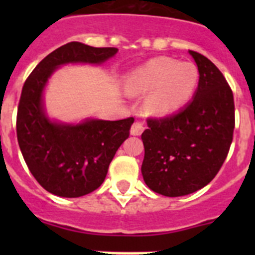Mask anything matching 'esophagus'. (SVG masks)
I'll use <instances>...</instances> for the list:
<instances>
[{
  "instance_id": "obj_1",
  "label": "esophagus",
  "mask_w": 255,
  "mask_h": 255,
  "mask_svg": "<svg viewBox=\"0 0 255 255\" xmlns=\"http://www.w3.org/2000/svg\"><path fill=\"white\" fill-rule=\"evenodd\" d=\"M143 131H144V126L141 125L140 123H134L131 125V129H130L131 135H140Z\"/></svg>"
}]
</instances>
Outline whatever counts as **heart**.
I'll use <instances>...</instances> for the list:
<instances>
[{
  "label": "heart",
  "mask_w": 255,
  "mask_h": 255,
  "mask_svg": "<svg viewBox=\"0 0 255 255\" xmlns=\"http://www.w3.org/2000/svg\"><path fill=\"white\" fill-rule=\"evenodd\" d=\"M199 73L194 64L158 57L130 74L126 88L132 94H147V108L154 115H168L185 105L194 93Z\"/></svg>",
  "instance_id": "heart-1"
}]
</instances>
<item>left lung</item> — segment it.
Here are the masks:
<instances>
[{
    "mask_svg": "<svg viewBox=\"0 0 255 255\" xmlns=\"http://www.w3.org/2000/svg\"><path fill=\"white\" fill-rule=\"evenodd\" d=\"M199 71L194 98L179 112L148 119L141 175L150 190L181 197L215 179L233 143V91L211 60L189 51Z\"/></svg>",
    "mask_w": 255,
    "mask_h": 255,
    "instance_id": "obj_1",
    "label": "left lung"
}]
</instances>
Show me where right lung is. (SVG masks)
<instances>
[{
    "label": "right lung",
    "mask_w": 255,
    "mask_h": 255,
    "mask_svg": "<svg viewBox=\"0 0 255 255\" xmlns=\"http://www.w3.org/2000/svg\"><path fill=\"white\" fill-rule=\"evenodd\" d=\"M117 51L70 42L46 56L24 83L17 107V141L31 175L52 194L78 198L100 188L117 149L129 138L134 117L88 119L75 125L52 121L43 105L47 82L61 65H101Z\"/></svg>",
    "instance_id": "add662e5"
}]
</instances>
